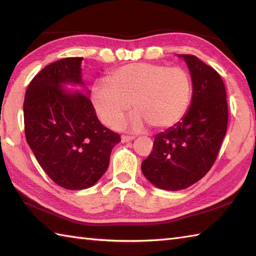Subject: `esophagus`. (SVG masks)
<instances>
[{"label": "esophagus", "mask_w": 256, "mask_h": 256, "mask_svg": "<svg viewBox=\"0 0 256 256\" xmlns=\"http://www.w3.org/2000/svg\"><path fill=\"white\" fill-rule=\"evenodd\" d=\"M133 140L132 136H126V135H122L121 136L122 142H130V140Z\"/></svg>", "instance_id": "esophagus-1"}]
</instances>
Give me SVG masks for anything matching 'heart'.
Masks as SVG:
<instances>
[{
    "instance_id": "obj_1",
    "label": "heart",
    "mask_w": 256,
    "mask_h": 256,
    "mask_svg": "<svg viewBox=\"0 0 256 256\" xmlns=\"http://www.w3.org/2000/svg\"><path fill=\"white\" fill-rule=\"evenodd\" d=\"M192 94L186 69L140 62L118 68L108 80L96 81L91 99L98 116L108 128H118L133 106L136 111L130 121L133 130L143 128L146 123L165 130L182 121Z\"/></svg>"
}]
</instances>
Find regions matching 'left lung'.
Listing matches in <instances>:
<instances>
[{
	"label": "left lung",
	"mask_w": 256,
	"mask_h": 256,
	"mask_svg": "<svg viewBox=\"0 0 256 256\" xmlns=\"http://www.w3.org/2000/svg\"><path fill=\"white\" fill-rule=\"evenodd\" d=\"M177 56L192 76V102L180 122L155 135L153 150L142 162L150 182L172 192L190 187L210 170L228 126L226 92L219 74L198 57Z\"/></svg>",
	"instance_id": "obj_1"
}]
</instances>
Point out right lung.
<instances>
[{"label":"right lung","instance_id":"1","mask_svg":"<svg viewBox=\"0 0 256 256\" xmlns=\"http://www.w3.org/2000/svg\"><path fill=\"white\" fill-rule=\"evenodd\" d=\"M82 59L64 58L40 70L23 106L27 144L52 180L69 190L94 186L121 140L96 118L81 74ZM67 84L82 90H68Z\"/></svg>","mask_w":256,"mask_h":256}]
</instances>
